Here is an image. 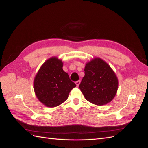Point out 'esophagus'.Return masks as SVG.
Returning <instances> with one entry per match:
<instances>
[{
    "label": "esophagus",
    "mask_w": 148,
    "mask_h": 148,
    "mask_svg": "<svg viewBox=\"0 0 148 148\" xmlns=\"http://www.w3.org/2000/svg\"><path fill=\"white\" fill-rule=\"evenodd\" d=\"M75 83H76V84H77V86H79V83H80V81H79V80H78V81L76 82H75Z\"/></svg>",
    "instance_id": "esophagus-1"
}]
</instances>
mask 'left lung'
<instances>
[{"instance_id":"8db88e82","label":"left lung","mask_w":148,"mask_h":148,"mask_svg":"<svg viewBox=\"0 0 148 148\" xmlns=\"http://www.w3.org/2000/svg\"><path fill=\"white\" fill-rule=\"evenodd\" d=\"M84 76L79 88L88 101L102 106L112 101L117 92L119 81L109 65L99 57L86 64Z\"/></svg>"}]
</instances>
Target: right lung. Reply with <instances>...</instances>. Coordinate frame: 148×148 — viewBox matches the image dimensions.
<instances>
[{"label": "right lung", "mask_w": 148, "mask_h": 148, "mask_svg": "<svg viewBox=\"0 0 148 148\" xmlns=\"http://www.w3.org/2000/svg\"><path fill=\"white\" fill-rule=\"evenodd\" d=\"M63 62L52 57L40 67L34 79V90L39 101L47 107H55L65 102L76 84L63 69Z\"/></svg>", "instance_id": "obj_1"}]
</instances>
